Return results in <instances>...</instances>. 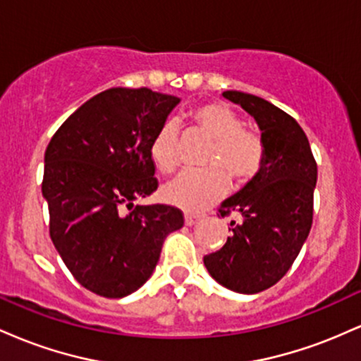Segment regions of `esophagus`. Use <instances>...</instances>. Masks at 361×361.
<instances>
[{
  "mask_svg": "<svg viewBox=\"0 0 361 361\" xmlns=\"http://www.w3.org/2000/svg\"><path fill=\"white\" fill-rule=\"evenodd\" d=\"M197 222H200V215H192V214H185V226H195Z\"/></svg>",
  "mask_w": 361,
  "mask_h": 361,
  "instance_id": "34e87169",
  "label": "esophagus"
}]
</instances>
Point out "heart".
<instances>
[{
    "label": "heart",
    "mask_w": 361,
    "mask_h": 361,
    "mask_svg": "<svg viewBox=\"0 0 361 361\" xmlns=\"http://www.w3.org/2000/svg\"><path fill=\"white\" fill-rule=\"evenodd\" d=\"M193 120L214 139L207 169H186L163 188L168 204L186 212H202L226 193L227 176L250 180L259 171L264 161V147L258 135L243 130V120L226 103H205L193 111ZM149 157L159 173H171L178 166V126L168 120L156 130L149 144Z\"/></svg>",
    "instance_id": "heart-1"
}]
</instances>
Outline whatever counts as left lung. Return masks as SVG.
<instances>
[{"label":"left lung","instance_id":"obj_1","mask_svg":"<svg viewBox=\"0 0 361 361\" xmlns=\"http://www.w3.org/2000/svg\"><path fill=\"white\" fill-rule=\"evenodd\" d=\"M222 97L258 123L264 161L238 193L222 202L221 215L235 214L241 221H231L226 244L204 256V264L222 287L258 293L288 271L307 239L317 164L295 118L255 94L231 90Z\"/></svg>","mask_w":361,"mask_h":361}]
</instances>
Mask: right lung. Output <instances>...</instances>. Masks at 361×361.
<instances>
[{
    "label": "right lung",
    "mask_w": 361,
    "mask_h": 361,
    "mask_svg": "<svg viewBox=\"0 0 361 361\" xmlns=\"http://www.w3.org/2000/svg\"><path fill=\"white\" fill-rule=\"evenodd\" d=\"M180 98L149 88H110L82 103L45 149L42 195L51 239L85 288L122 299L149 280L183 214L135 205L156 192L149 144ZM128 210H125V207Z\"/></svg>",
    "instance_id": "add662e5"
}]
</instances>
